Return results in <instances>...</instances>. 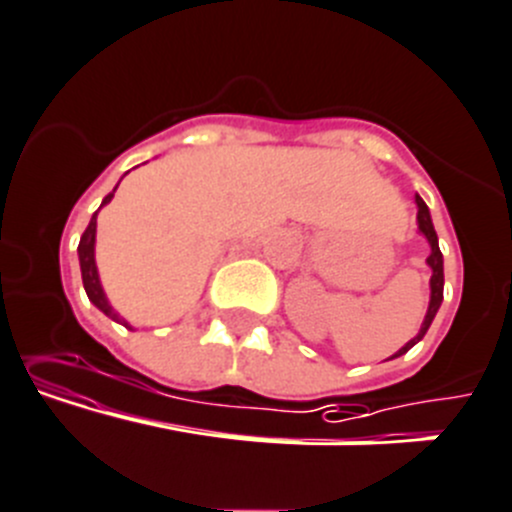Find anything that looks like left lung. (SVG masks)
I'll list each match as a JSON object with an SVG mask.
<instances>
[{
    "label": "left lung",
    "instance_id": "1",
    "mask_svg": "<svg viewBox=\"0 0 512 512\" xmlns=\"http://www.w3.org/2000/svg\"><path fill=\"white\" fill-rule=\"evenodd\" d=\"M415 201H417V226H420V233L427 238V243H430V256H427V266H430V269H432V279H430V306H427L425 321H422V326H420V332H417V337L410 339V342H407L405 347L399 349L397 354H392V357H389V359L402 357V354H407L412 347H415L417 342H420L422 337H425L427 329H430V324H432V319H435L437 309H440V304H442V286H445V271H442V251H440V243H437L435 226H432L430 208H427V203L422 201L420 196H415Z\"/></svg>",
    "mask_w": 512,
    "mask_h": 512
}]
</instances>
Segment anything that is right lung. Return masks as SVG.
<instances>
[{"label":"right lung","mask_w":512,"mask_h":512,"mask_svg":"<svg viewBox=\"0 0 512 512\" xmlns=\"http://www.w3.org/2000/svg\"><path fill=\"white\" fill-rule=\"evenodd\" d=\"M115 188H118V186H115ZM113 196H115V191H113V193H107V196L102 198V206H105V203L113 201ZM102 206H100V208H102ZM95 233H97V211H95V216L90 218V223H87L85 233H82V238H80V246H77V253H80L82 284H85L87 299H90L92 304H95L97 309L102 311V314L110 316V319H113V321H118V324L128 326V329H130L128 321H125L123 316H120L118 311H115L113 306H110V301H107L105 291H102L100 276H97V266H95Z\"/></svg>","instance_id":"1"}]
</instances>
